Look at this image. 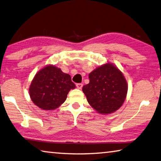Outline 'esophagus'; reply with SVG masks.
<instances>
[{
    "label": "esophagus",
    "mask_w": 161,
    "mask_h": 161,
    "mask_svg": "<svg viewBox=\"0 0 161 161\" xmlns=\"http://www.w3.org/2000/svg\"><path fill=\"white\" fill-rule=\"evenodd\" d=\"M76 86H77V89H81V88H82V86H83V84H81V83H78V84H76Z\"/></svg>",
    "instance_id": "1"
}]
</instances>
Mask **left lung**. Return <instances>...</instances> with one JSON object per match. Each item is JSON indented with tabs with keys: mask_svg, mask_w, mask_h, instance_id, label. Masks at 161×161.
<instances>
[{
	"mask_svg": "<svg viewBox=\"0 0 161 161\" xmlns=\"http://www.w3.org/2000/svg\"><path fill=\"white\" fill-rule=\"evenodd\" d=\"M89 83L82 87L89 103L97 112L109 114L122 106L127 93L126 80L119 69L108 63L89 75Z\"/></svg>",
	"mask_w": 161,
	"mask_h": 161,
	"instance_id": "8db88e82",
	"label": "left lung"
}]
</instances>
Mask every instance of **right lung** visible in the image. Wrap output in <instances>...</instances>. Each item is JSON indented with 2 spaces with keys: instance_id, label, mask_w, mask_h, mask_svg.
I'll return each instance as SVG.
<instances>
[{
  "instance_id": "obj_1",
  "label": "right lung",
  "mask_w": 161,
  "mask_h": 161,
  "mask_svg": "<svg viewBox=\"0 0 161 161\" xmlns=\"http://www.w3.org/2000/svg\"><path fill=\"white\" fill-rule=\"evenodd\" d=\"M75 88L70 75L56 67L48 65L35 75L30 87V95L36 106L51 110L63 103L69 90Z\"/></svg>"
}]
</instances>
